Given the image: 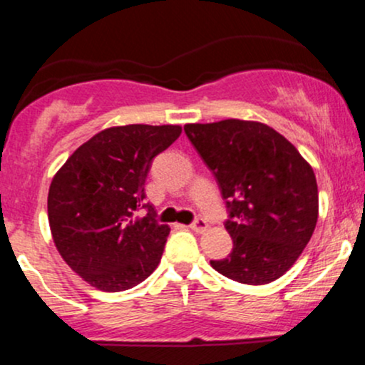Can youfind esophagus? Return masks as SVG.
<instances>
[{"label": "esophagus", "instance_id": "34e87169", "mask_svg": "<svg viewBox=\"0 0 365 365\" xmlns=\"http://www.w3.org/2000/svg\"><path fill=\"white\" fill-rule=\"evenodd\" d=\"M190 228L194 230V232H197V233L204 232V230L207 228V221H206V220H202V217H195L194 223L190 225Z\"/></svg>", "mask_w": 365, "mask_h": 365}]
</instances>
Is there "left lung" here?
<instances>
[{
  "mask_svg": "<svg viewBox=\"0 0 365 365\" xmlns=\"http://www.w3.org/2000/svg\"><path fill=\"white\" fill-rule=\"evenodd\" d=\"M226 200L232 252L211 266L226 278L266 284L293 266L311 240L319 197L316 175L292 142L259 121L183 127Z\"/></svg>",
  "mask_w": 365,
  "mask_h": 365,
  "instance_id": "1",
  "label": "left lung"
}]
</instances>
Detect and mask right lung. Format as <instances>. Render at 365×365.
I'll return each mask as SVG.
<instances>
[{
  "label": "right lung",
  "instance_id": "1",
  "mask_svg": "<svg viewBox=\"0 0 365 365\" xmlns=\"http://www.w3.org/2000/svg\"><path fill=\"white\" fill-rule=\"evenodd\" d=\"M182 133L178 125H125L96 133L54 175L48 217L58 252L103 292L144 282L161 261L168 225L145 202L153 159ZM139 208L148 215L136 216Z\"/></svg>",
  "mask_w": 365,
  "mask_h": 365
}]
</instances>
